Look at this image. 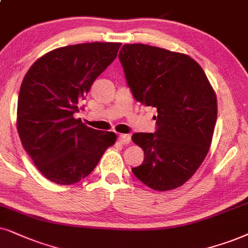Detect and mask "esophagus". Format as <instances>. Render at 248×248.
Masks as SVG:
<instances>
[{
  "label": "esophagus",
  "mask_w": 248,
  "mask_h": 248,
  "mask_svg": "<svg viewBox=\"0 0 248 248\" xmlns=\"http://www.w3.org/2000/svg\"><path fill=\"white\" fill-rule=\"evenodd\" d=\"M118 140H119V142H120L121 144H124V145H127V144L130 143V140H131V139H130L129 135H127V134H120V135H119Z\"/></svg>",
  "instance_id": "obj_1"
}]
</instances>
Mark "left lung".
Returning a JSON list of instances; mask_svg holds the SVG:
<instances>
[{
	"label": "left lung",
	"mask_w": 248,
	"mask_h": 248,
	"mask_svg": "<svg viewBox=\"0 0 248 248\" xmlns=\"http://www.w3.org/2000/svg\"><path fill=\"white\" fill-rule=\"evenodd\" d=\"M128 86L143 106L158 114L155 134L131 136L144 151L135 176L156 191L189 181L205 160L217 118V101L202 66L190 56L142 43L119 52Z\"/></svg>",
	"instance_id": "1"
}]
</instances>
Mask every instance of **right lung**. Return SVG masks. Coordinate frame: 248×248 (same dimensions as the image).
Returning a JSON list of instances; mask_svg holds the SVG:
<instances>
[{
	"instance_id": "add662e5",
	"label": "right lung",
	"mask_w": 248,
	"mask_h": 248,
	"mask_svg": "<svg viewBox=\"0 0 248 248\" xmlns=\"http://www.w3.org/2000/svg\"><path fill=\"white\" fill-rule=\"evenodd\" d=\"M121 43L92 42L46 52L20 86L17 130L25 151L49 181L70 186L87 177L117 140L75 119L98 75L114 61Z\"/></svg>"
}]
</instances>
